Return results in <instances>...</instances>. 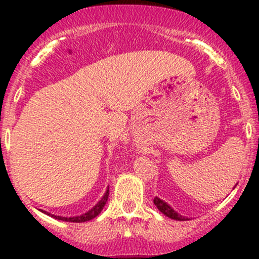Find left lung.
<instances>
[{
    "mask_svg": "<svg viewBox=\"0 0 259 259\" xmlns=\"http://www.w3.org/2000/svg\"><path fill=\"white\" fill-rule=\"evenodd\" d=\"M154 204L156 205V208H158L161 213L165 214V215L169 217V218L176 219V221H187L188 219V218H185V217H182L180 214L177 213V211L174 210L170 205H168L165 202H163L161 199H159L158 197L154 198Z\"/></svg>",
    "mask_w": 259,
    "mask_h": 259,
    "instance_id": "8db88e82",
    "label": "left lung"
}]
</instances>
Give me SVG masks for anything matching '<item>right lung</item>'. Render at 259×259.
Here are the masks:
<instances>
[{
  "label": "right lung",
  "instance_id": "right-lung-1",
  "mask_svg": "<svg viewBox=\"0 0 259 259\" xmlns=\"http://www.w3.org/2000/svg\"><path fill=\"white\" fill-rule=\"evenodd\" d=\"M108 197H109V189L106 190L105 195H104V197L101 198L100 202H99L98 204H96L95 207L93 208V209L89 210L88 213L82 214V215H79V217H71V218H66V217L54 215V214H50V213H48V211H44V213H46V214H48V215H50V217H54L55 219H59V221L72 222V223H82V222L91 221V219H94V218H95V217H98L99 214L101 213V210H103L104 205H105L106 202H108Z\"/></svg>",
  "mask_w": 259,
  "mask_h": 259
}]
</instances>
